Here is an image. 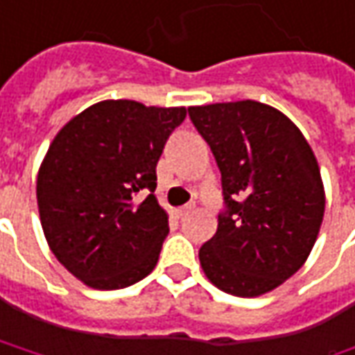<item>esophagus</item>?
<instances>
[{
	"label": "esophagus",
	"mask_w": 355,
	"mask_h": 355,
	"mask_svg": "<svg viewBox=\"0 0 355 355\" xmlns=\"http://www.w3.org/2000/svg\"><path fill=\"white\" fill-rule=\"evenodd\" d=\"M192 210H194V204H187V206H182V208H177V216L178 218H184V216H189Z\"/></svg>",
	"instance_id": "1"
}]
</instances>
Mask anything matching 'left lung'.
<instances>
[{"mask_svg":"<svg viewBox=\"0 0 355 355\" xmlns=\"http://www.w3.org/2000/svg\"><path fill=\"white\" fill-rule=\"evenodd\" d=\"M190 119L222 173L226 210L198 251L208 281L259 297L311 255L324 218V184L300 129L271 105L241 100L192 105Z\"/></svg>","mask_w":355,"mask_h":355,"instance_id":"8db88e82","label":"left lung"}]
</instances>
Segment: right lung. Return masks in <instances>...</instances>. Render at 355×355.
Instances as JSON below:
<instances>
[{"instance_id":"obj_1","label":"right lung","mask_w":355,"mask_h":355,"mask_svg":"<svg viewBox=\"0 0 355 355\" xmlns=\"http://www.w3.org/2000/svg\"><path fill=\"white\" fill-rule=\"evenodd\" d=\"M184 117L187 107L104 100L56 133L37 177L39 216L51 251L84 285L123 288L155 269L168 234L155 168Z\"/></svg>"}]
</instances>
